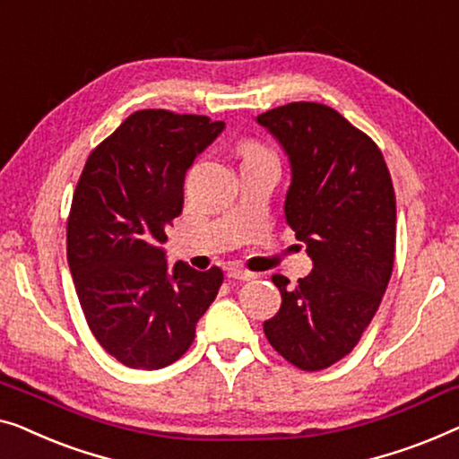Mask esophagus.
<instances>
[{
	"label": "esophagus",
	"mask_w": 459,
	"mask_h": 459,
	"mask_svg": "<svg viewBox=\"0 0 459 459\" xmlns=\"http://www.w3.org/2000/svg\"><path fill=\"white\" fill-rule=\"evenodd\" d=\"M227 276L230 281H251V279H255L254 273H247V270H241V268H229Z\"/></svg>",
	"instance_id": "1"
}]
</instances>
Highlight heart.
I'll use <instances>...</instances> for the list:
<instances>
[{"label": "heart", "mask_w": 459, "mask_h": 459, "mask_svg": "<svg viewBox=\"0 0 459 459\" xmlns=\"http://www.w3.org/2000/svg\"><path fill=\"white\" fill-rule=\"evenodd\" d=\"M237 152L241 153L243 162H245V160H264V158H273V153H270V152L266 150V147L260 145V143H255V141H249V139L241 141V143L237 145Z\"/></svg>", "instance_id": "1"}]
</instances>
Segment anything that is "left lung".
Returning <instances> with one entry per match:
<instances>
[{"instance_id": "1", "label": "left lung", "mask_w": 459, "mask_h": 459, "mask_svg": "<svg viewBox=\"0 0 459 459\" xmlns=\"http://www.w3.org/2000/svg\"><path fill=\"white\" fill-rule=\"evenodd\" d=\"M257 122L289 156L285 218L314 262L295 287L273 276L282 303L264 333L293 366L325 370L358 345L389 285L397 221L391 174L378 145L325 103H287Z\"/></svg>"}]
</instances>
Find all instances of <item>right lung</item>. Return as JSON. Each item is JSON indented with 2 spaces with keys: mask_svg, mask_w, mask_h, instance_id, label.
Masks as SVG:
<instances>
[{
  "mask_svg": "<svg viewBox=\"0 0 459 459\" xmlns=\"http://www.w3.org/2000/svg\"><path fill=\"white\" fill-rule=\"evenodd\" d=\"M224 131L208 116L141 109L87 158L70 205L66 255L82 314L109 356L137 370L177 361L216 299L221 268H168L166 227L183 212L195 158Z\"/></svg>",
  "mask_w": 459,
  "mask_h": 459,
  "instance_id": "obj_1",
  "label": "right lung"
}]
</instances>
